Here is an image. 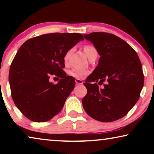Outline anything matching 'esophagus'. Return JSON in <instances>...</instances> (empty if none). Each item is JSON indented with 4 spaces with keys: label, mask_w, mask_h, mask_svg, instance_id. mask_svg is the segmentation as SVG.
Instances as JSON below:
<instances>
[{
    "label": "esophagus",
    "mask_w": 154,
    "mask_h": 154,
    "mask_svg": "<svg viewBox=\"0 0 154 154\" xmlns=\"http://www.w3.org/2000/svg\"><path fill=\"white\" fill-rule=\"evenodd\" d=\"M75 83H76V85H83V81H81V80L80 79H76L75 80Z\"/></svg>",
    "instance_id": "obj_1"
}]
</instances>
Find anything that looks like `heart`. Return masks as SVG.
<instances>
[{"label":"heart","instance_id":"b5f03b06","mask_svg":"<svg viewBox=\"0 0 154 154\" xmlns=\"http://www.w3.org/2000/svg\"><path fill=\"white\" fill-rule=\"evenodd\" d=\"M83 50L86 54V56L88 57V59L91 57L94 54L97 53L95 48L92 45H86L84 47ZM72 52H73V49L71 48V49H69L67 50L66 53L64 54V61L65 63H66L69 61V57H70ZM69 74L71 76L76 78V79H83V78L85 77V75L88 74V71H86L85 70H82V69H72L69 71Z\"/></svg>","mask_w":154,"mask_h":154}]
</instances>
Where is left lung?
Segmentation results:
<instances>
[{"label":"left lung","mask_w":154,"mask_h":154,"mask_svg":"<svg viewBox=\"0 0 154 154\" xmlns=\"http://www.w3.org/2000/svg\"><path fill=\"white\" fill-rule=\"evenodd\" d=\"M84 37L92 43L100 58L83 83L88 92L83 106L97 121H116L125 116L140 97L144 85L140 58L129 44L111 33L93 32ZM92 82H104V87Z\"/></svg>","instance_id":"8db88e82"}]
</instances>
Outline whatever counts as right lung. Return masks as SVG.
I'll return each mask as SVG.
<instances>
[{"mask_svg": "<svg viewBox=\"0 0 154 154\" xmlns=\"http://www.w3.org/2000/svg\"><path fill=\"white\" fill-rule=\"evenodd\" d=\"M84 38L81 33H54L26 41L17 52L9 72L12 98L22 114L33 122L50 121L58 114L75 86L66 75L64 55ZM61 78L58 84L50 75Z\"/></svg>", "mask_w": 154, "mask_h": 154, "instance_id": "add662e5", "label": "right lung"}]
</instances>
